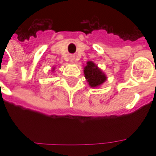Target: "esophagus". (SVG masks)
<instances>
[{"mask_svg":"<svg viewBox=\"0 0 156 156\" xmlns=\"http://www.w3.org/2000/svg\"><path fill=\"white\" fill-rule=\"evenodd\" d=\"M74 61H75V58H73V57H72V58H71V62H74Z\"/></svg>","mask_w":156,"mask_h":156,"instance_id":"obj_1","label":"esophagus"}]
</instances>
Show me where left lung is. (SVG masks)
Returning a JSON list of instances; mask_svg holds the SVG:
<instances>
[{"label":"left lung","mask_w":156,"mask_h":156,"mask_svg":"<svg viewBox=\"0 0 156 156\" xmlns=\"http://www.w3.org/2000/svg\"><path fill=\"white\" fill-rule=\"evenodd\" d=\"M83 73L88 82V84L91 88H99L106 80L107 76L98 65H96L92 61H88L83 68Z\"/></svg>","instance_id":"1"}]
</instances>
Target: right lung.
<instances>
[{"instance_id": "1", "label": "right lung", "mask_w": 156, "mask_h": 156, "mask_svg": "<svg viewBox=\"0 0 156 156\" xmlns=\"http://www.w3.org/2000/svg\"><path fill=\"white\" fill-rule=\"evenodd\" d=\"M51 72H53V73H54V72H55V67H52V68H51Z\"/></svg>"}]
</instances>
